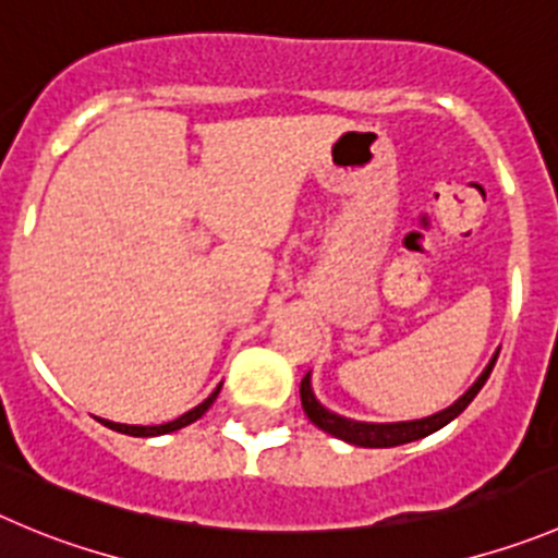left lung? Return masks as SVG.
I'll return each instance as SVG.
<instances>
[{
  "label": "left lung",
  "mask_w": 558,
  "mask_h": 558,
  "mask_svg": "<svg viewBox=\"0 0 558 558\" xmlns=\"http://www.w3.org/2000/svg\"><path fill=\"white\" fill-rule=\"evenodd\" d=\"M496 359H498V353L493 355L490 364L482 369V375L474 380V386H471V389L465 391L458 402H452V405L444 408V411L433 413V416L413 418V422L375 424V422H355V418H344V416H339V413H331L328 408H323L320 402H317L315 391H312L310 375L301 380V405H304V413L310 416V422L315 424V427L326 429L328 435H333V438H339V441H348V444H353V447H367V449L400 447V444L418 441V438H424V435L435 433V429H441L444 424L452 422V418H458L460 413L471 405V400L480 395V389L485 386V380L490 378Z\"/></svg>",
  "instance_id": "1"
}]
</instances>
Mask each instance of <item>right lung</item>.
<instances>
[{"label": "right lung", "instance_id": "right-lung-1", "mask_svg": "<svg viewBox=\"0 0 558 558\" xmlns=\"http://www.w3.org/2000/svg\"><path fill=\"white\" fill-rule=\"evenodd\" d=\"M219 391H221V384L216 386L214 395H210L208 400L199 402V405L191 408L189 413H183V416H178V418H174V422H167V424H150V427H142V424H117V422H109V418H100V422H104L109 429H117V433H123V435H136V438H150V435H167V433H174V429L185 427V424L196 422V418L203 416V413L208 411L210 405H214V400H216V397H219Z\"/></svg>", "mask_w": 558, "mask_h": 558}]
</instances>
